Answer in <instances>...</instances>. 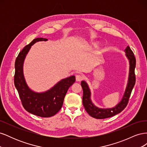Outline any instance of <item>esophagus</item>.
<instances>
[{
	"label": "esophagus",
	"instance_id": "1",
	"mask_svg": "<svg viewBox=\"0 0 147 147\" xmlns=\"http://www.w3.org/2000/svg\"><path fill=\"white\" fill-rule=\"evenodd\" d=\"M75 78H76V81L77 82H80L81 80H82V79L83 78V77L80 75H77L75 76Z\"/></svg>",
	"mask_w": 147,
	"mask_h": 147
}]
</instances>
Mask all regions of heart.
Listing matches in <instances>:
<instances>
[{
	"label": "heart",
	"instance_id": "1",
	"mask_svg": "<svg viewBox=\"0 0 147 147\" xmlns=\"http://www.w3.org/2000/svg\"><path fill=\"white\" fill-rule=\"evenodd\" d=\"M92 46L94 47H96L97 46V43H92Z\"/></svg>",
	"mask_w": 147,
	"mask_h": 147
}]
</instances>
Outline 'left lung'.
Wrapping results in <instances>:
<instances>
[{
    "instance_id": "left-lung-1",
    "label": "left lung",
    "mask_w": 147,
    "mask_h": 147,
    "mask_svg": "<svg viewBox=\"0 0 147 147\" xmlns=\"http://www.w3.org/2000/svg\"><path fill=\"white\" fill-rule=\"evenodd\" d=\"M124 52L126 53L125 55L129 60V70L127 83L121 100L113 108L102 109L96 106L91 100V92L88 83L84 80L82 81L81 82V85L83 91V106L88 113L93 118L97 119H104L112 117L114 115L122 112L127 104L132 90L136 83L134 70L136 67V60L134 53L131 50L129 47L127 46L125 50H124Z\"/></svg>"
}]
</instances>
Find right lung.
Wrapping results in <instances>:
<instances>
[{"instance_id":"1","label":"right lung","mask_w":147,"mask_h":147,"mask_svg":"<svg viewBox=\"0 0 147 147\" xmlns=\"http://www.w3.org/2000/svg\"><path fill=\"white\" fill-rule=\"evenodd\" d=\"M47 40L43 38L34 39L19 53L15 64V86L24 108L28 112L41 117H50L59 112L68 89L75 82V77L72 75L61 80L50 90L42 92H35L29 87L23 72L25 58L34 43Z\"/></svg>"}]
</instances>
